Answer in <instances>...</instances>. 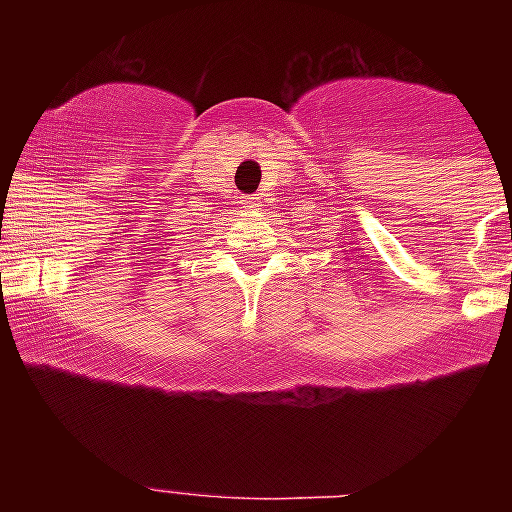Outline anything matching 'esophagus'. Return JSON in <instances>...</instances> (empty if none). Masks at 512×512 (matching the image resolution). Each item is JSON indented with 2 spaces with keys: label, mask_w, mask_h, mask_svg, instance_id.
Instances as JSON below:
<instances>
[{
  "label": "esophagus",
  "mask_w": 512,
  "mask_h": 512,
  "mask_svg": "<svg viewBox=\"0 0 512 512\" xmlns=\"http://www.w3.org/2000/svg\"><path fill=\"white\" fill-rule=\"evenodd\" d=\"M245 204H248V209H257V207H260V197H248V199H245Z\"/></svg>",
  "instance_id": "1"
}]
</instances>
